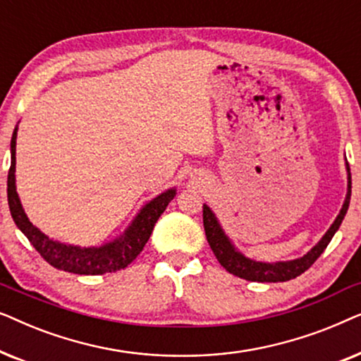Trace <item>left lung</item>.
Segmentation results:
<instances>
[{"label":"left lung","instance_id":"1","mask_svg":"<svg viewBox=\"0 0 361 361\" xmlns=\"http://www.w3.org/2000/svg\"><path fill=\"white\" fill-rule=\"evenodd\" d=\"M350 195H352V176H350V167L347 162V195H345L343 205L340 209L337 219L330 225V228L325 231V235L314 248H310L304 256L289 261H276V263H264V261L251 259L245 256L233 245V241L228 238L225 230L221 228L219 219L214 214V210L209 205L204 204V228L212 251L219 259V263L233 276H238L241 279L255 281V283H284V281L298 278L307 271L315 263V259L324 253L330 240L337 233V230L342 225V220L347 214L350 205Z\"/></svg>","mask_w":361,"mask_h":361}]
</instances>
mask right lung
Wrapping results in <instances>:
<instances>
[{"mask_svg":"<svg viewBox=\"0 0 361 361\" xmlns=\"http://www.w3.org/2000/svg\"><path fill=\"white\" fill-rule=\"evenodd\" d=\"M16 137L18 125L11 137V167L8 172V205L14 224L31 241L39 255L54 268L73 274H105L125 269L141 253L149 240L156 221L174 199L176 187L167 189L141 207L128 228L118 238L100 246H75L49 238L36 225L29 221L16 192Z\"/></svg>","mask_w":361,"mask_h":361,"instance_id":"obj_1","label":"right lung"}]
</instances>
